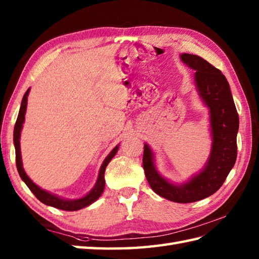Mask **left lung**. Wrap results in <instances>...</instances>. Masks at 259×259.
<instances>
[{"label": "left lung", "mask_w": 259, "mask_h": 259, "mask_svg": "<svg viewBox=\"0 0 259 259\" xmlns=\"http://www.w3.org/2000/svg\"><path fill=\"white\" fill-rule=\"evenodd\" d=\"M181 61L195 70V83L201 100L209 109L211 151L205 167L185 184L169 183L157 171L155 156L145 144L144 164L146 178L157 195L168 200L188 203L214 194L226 180L237 158L239 118L229 83L221 70L195 54L183 53Z\"/></svg>", "instance_id": "1"}]
</instances>
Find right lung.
Masks as SVG:
<instances>
[{
  "mask_svg": "<svg viewBox=\"0 0 259 259\" xmlns=\"http://www.w3.org/2000/svg\"><path fill=\"white\" fill-rule=\"evenodd\" d=\"M30 89H27L25 95L23 96V99H22L21 102V108L19 111L18 119H16V122L14 125V134H13V141H14V147H15V160H16V168H18V171L20 177L22 180L24 181L25 185L29 187V189L34 194V196L37 198L41 202L46 203L48 206H52L54 208L58 209H62V210H67V211H74V210H79V209L84 208L87 206L91 205L92 202H95L99 197L102 195L103 189H104V171H106V168L108 166V163L111 161V159L115 156V153L118 152L119 149V145L115 146L112 151L109 153L107 158L104 159V161L102 163V166L100 168V171H99L98 176V180L95 185V187L91 189L89 194H87L84 197L79 198V199H63V198H60L57 195L50 194L49 191H46L45 189H41L40 187L36 186L33 181L27 177V175L25 174L23 166H22V159H21V148H20V137H21V130L22 126H23L24 123V119H25V111H26V104H27V96H29Z\"/></svg>",
  "mask_w": 259,
  "mask_h": 259,
  "instance_id": "obj_1",
  "label": "right lung"
}]
</instances>
